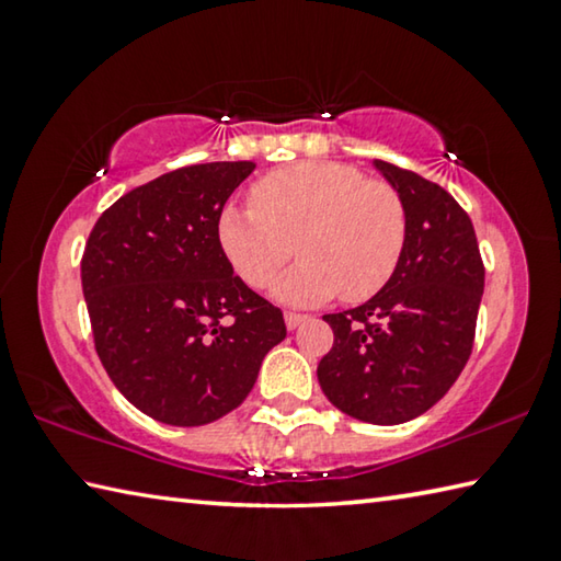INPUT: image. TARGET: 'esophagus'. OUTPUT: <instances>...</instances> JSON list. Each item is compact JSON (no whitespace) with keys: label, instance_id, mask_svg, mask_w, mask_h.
Segmentation results:
<instances>
[{"label":"esophagus","instance_id":"obj_1","mask_svg":"<svg viewBox=\"0 0 561 561\" xmlns=\"http://www.w3.org/2000/svg\"><path fill=\"white\" fill-rule=\"evenodd\" d=\"M304 321H307V317L297 314V311H287V314H284V324H287V329H297Z\"/></svg>","mask_w":561,"mask_h":561}]
</instances>
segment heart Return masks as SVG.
Masks as SVG:
<instances>
[{"mask_svg":"<svg viewBox=\"0 0 561 561\" xmlns=\"http://www.w3.org/2000/svg\"><path fill=\"white\" fill-rule=\"evenodd\" d=\"M250 210L227 207L217 225L225 257L252 289H264L294 252L301 262L277 284L289 304H321L341 291L366 301L403 257L408 217L393 185L341 163H299L264 175Z\"/></svg>","mask_w":561,"mask_h":561,"instance_id":"1","label":"heart"}]
</instances>
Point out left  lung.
I'll return each mask as SVG.
<instances>
[{
	"instance_id": "left-lung-1",
	"label": "left lung",
	"mask_w": 561,
	"mask_h": 561,
	"mask_svg": "<svg viewBox=\"0 0 561 561\" xmlns=\"http://www.w3.org/2000/svg\"><path fill=\"white\" fill-rule=\"evenodd\" d=\"M405 205L403 257L386 287L327 314L334 346L319 360L321 391L364 423L396 425L428 411L468 364L485 289L468 213L438 183L374 160Z\"/></svg>"
}]
</instances>
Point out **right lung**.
<instances>
[{"label": "right lung", "mask_w": 561, "mask_h": 561, "mask_svg": "<svg viewBox=\"0 0 561 561\" xmlns=\"http://www.w3.org/2000/svg\"><path fill=\"white\" fill-rule=\"evenodd\" d=\"M252 160L178 168L103 213L81 257L93 344L113 386L168 425L240 405L287 336L282 309L232 272L217 225Z\"/></svg>", "instance_id": "right-lung-1"}]
</instances>
